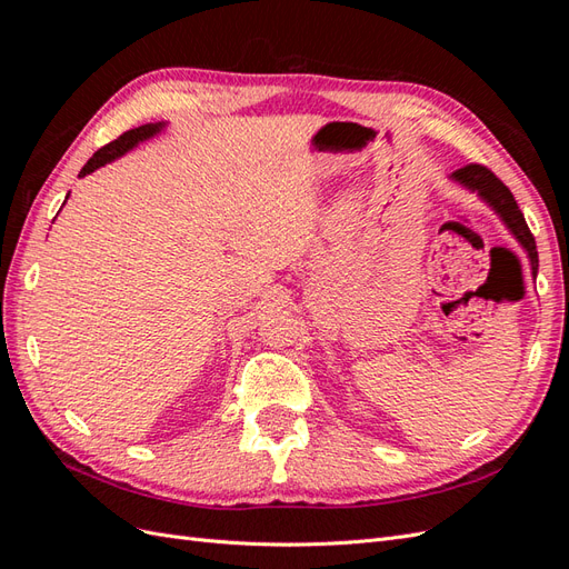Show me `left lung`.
Masks as SVG:
<instances>
[{
	"instance_id": "8db88e82",
	"label": "left lung",
	"mask_w": 569,
	"mask_h": 569,
	"mask_svg": "<svg viewBox=\"0 0 569 569\" xmlns=\"http://www.w3.org/2000/svg\"><path fill=\"white\" fill-rule=\"evenodd\" d=\"M451 180H456L465 189H472V192H477L491 206V209L498 213V218L503 220V226L512 232V237L518 239L522 249L527 251L531 272L537 274V268H539L537 242H533V234L529 232L525 216H522L520 206H518V201H515L510 189L501 180H498L487 166H479V163H470V166H462V168L453 170Z\"/></svg>"
}]
</instances>
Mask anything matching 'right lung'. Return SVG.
Returning <instances> with one entry per match:
<instances>
[{
    "mask_svg": "<svg viewBox=\"0 0 569 569\" xmlns=\"http://www.w3.org/2000/svg\"><path fill=\"white\" fill-rule=\"evenodd\" d=\"M163 128H166V123H147V126H140V128H132V130L123 132V134L118 137V140L109 142L107 147H101V149L94 153V157L82 166L78 178L90 176V173H94V170L101 168L104 163H111V161H116L118 157H123V153H128L130 149H134L140 142L149 140V137H153V134H159ZM66 199H68V197H66Z\"/></svg>",
    "mask_w": 569,
    "mask_h": 569,
    "instance_id": "obj_1",
    "label": "right lung"
}]
</instances>
